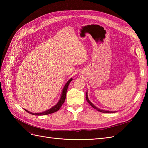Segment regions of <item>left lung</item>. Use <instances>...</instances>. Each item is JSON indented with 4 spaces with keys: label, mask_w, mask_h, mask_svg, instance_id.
Wrapping results in <instances>:
<instances>
[{
    "label": "left lung",
    "mask_w": 148,
    "mask_h": 148,
    "mask_svg": "<svg viewBox=\"0 0 148 148\" xmlns=\"http://www.w3.org/2000/svg\"><path fill=\"white\" fill-rule=\"evenodd\" d=\"M86 101H88V102L89 103V104H90V106H91L94 109H96L97 111H99V112H103V113H113V112H112V111H107V110H101V109H98L97 107H96V106H94L92 103L90 102V101L89 100V99H88V95H87V92H86Z\"/></svg>",
    "instance_id": "1"
}]
</instances>
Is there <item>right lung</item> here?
<instances>
[{
  "label": "right lung",
  "instance_id": "obj_1",
  "mask_svg": "<svg viewBox=\"0 0 148 148\" xmlns=\"http://www.w3.org/2000/svg\"><path fill=\"white\" fill-rule=\"evenodd\" d=\"M72 80V79H70L68 82H67V83H66V84L65 85V86L63 89V91H62V96H61V97L60 99L59 100V101L58 102L57 104L55 106H53V107H52V108H51L50 109H49L45 112H43L42 113H32V112H30L28 111L27 110L25 109L27 112L32 114V115H48V114H52V113H54L56 112L59 110L60 107H62V104H64V102H65V97H66V91H67V89H68V87H69V85L70 83V82Z\"/></svg>",
  "mask_w": 148,
  "mask_h": 148
}]
</instances>
